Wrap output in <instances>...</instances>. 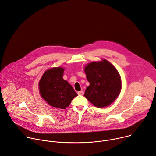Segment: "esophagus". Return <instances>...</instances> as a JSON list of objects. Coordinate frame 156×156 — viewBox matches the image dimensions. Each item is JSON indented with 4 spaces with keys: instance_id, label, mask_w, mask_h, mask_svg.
I'll return each instance as SVG.
<instances>
[{
    "instance_id": "1",
    "label": "esophagus",
    "mask_w": 156,
    "mask_h": 156,
    "mask_svg": "<svg viewBox=\"0 0 156 156\" xmlns=\"http://www.w3.org/2000/svg\"><path fill=\"white\" fill-rule=\"evenodd\" d=\"M78 95H83V94H84V92H83V91H80V92H78Z\"/></svg>"
}]
</instances>
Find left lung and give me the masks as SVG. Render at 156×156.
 I'll use <instances>...</instances> for the list:
<instances>
[{
    "instance_id": "left-lung-1",
    "label": "left lung",
    "mask_w": 156,
    "mask_h": 156,
    "mask_svg": "<svg viewBox=\"0 0 156 156\" xmlns=\"http://www.w3.org/2000/svg\"><path fill=\"white\" fill-rule=\"evenodd\" d=\"M84 71L90 83L84 96L98 108L109 106L119 95L122 80L116 69L106 59L92 62Z\"/></svg>"
}]
</instances>
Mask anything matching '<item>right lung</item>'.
Instances as JSON below:
<instances>
[{
    "mask_svg": "<svg viewBox=\"0 0 156 156\" xmlns=\"http://www.w3.org/2000/svg\"><path fill=\"white\" fill-rule=\"evenodd\" d=\"M64 69L61 67L48 69L39 82L41 97L52 107L61 109L67 107L76 96L71 84L62 78Z\"/></svg>",
    "mask_w": 156,
    "mask_h": 156,
    "instance_id": "add662e5",
    "label": "right lung"
}]
</instances>
